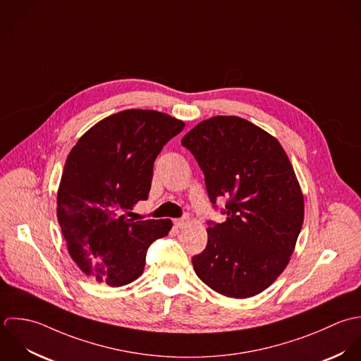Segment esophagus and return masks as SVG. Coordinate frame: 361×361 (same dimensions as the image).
<instances>
[{
	"mask_svg": "<svg viewBox=\"0 0 361 361\" xmlns=\"http://www.w3.org/2000/svg\"><path fill=\"white\" fill-rule=\"evenodd\" d=\"M173 224H175V227H178V228H183V227H186L188 224H189V219H175L173 220Z\"/></svg>",
	"mask_w": 361,
	"mask_h": 361,
	"instance_id": "34e87169",
	"label": "esophagus"
}]
</instances>
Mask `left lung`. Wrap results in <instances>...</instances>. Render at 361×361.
I'll list each match as a JSON object with an SVG mask.
<instances>
[{"instance_id":"left-lung-1","label":"left lung","mask_w":361,"mask_h":361,"mask_svg":"<svg viewBox=\"0 0 361 361\" xmlns=\"http://www.w3.org/2000/svg\"><path fill=\"white\" fill-rule=\"evenodd\" d=\"M204 176L210 200L228 197L227 219L207 227V246L192 257L216 293L249 298L287 267L304 223V195L276 137L238 116H214L182 138Z\"/></svg>"}]
</instances>
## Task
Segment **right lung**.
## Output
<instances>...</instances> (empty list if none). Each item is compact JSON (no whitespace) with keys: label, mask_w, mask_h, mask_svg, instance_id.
I'll use <instances>...</instances> for the list:
<instances>
[{"label":"right lung","mask_w":361,"mask_h":361,"mask_svg":"<svg viewBox=\"0 0 361 361\" xmlns=\"http://www.w3.org/2000/svg\"><path fill=\"white\" fill-rule=\"evenodd\" d=\"M185 123L149 109L111 115L84 133L70 151L57 190V220L67 250L88 277L112 287L144 271L148 246L172 221L128 220L124 212L148 199L162 147Z\"/></svg>","instance_id":"1"}]
</instances>
